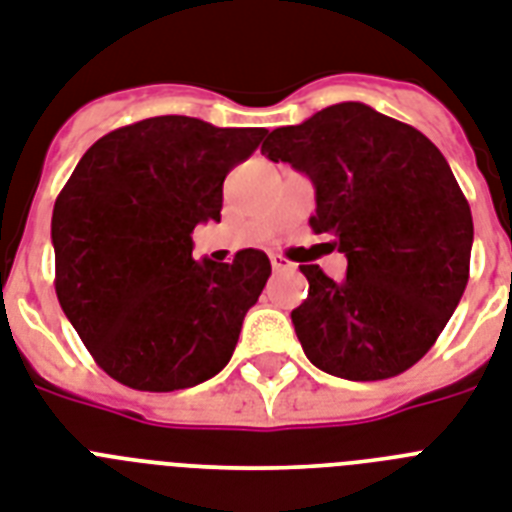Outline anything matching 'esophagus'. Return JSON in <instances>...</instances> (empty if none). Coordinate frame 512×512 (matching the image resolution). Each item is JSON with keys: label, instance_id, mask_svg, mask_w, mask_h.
<instances>
[{"label": "esophagus", "instance_id": "obj_1", "mask_svg": "<svg viewBox=\"0 0 512 512\" xmlns=\"http://www.w3.org/2000/svg\"><path fill=\"white\" fill-rule=\"evenodd\" d=\"M270 265H273L276 273H281V270H294V263H289V260L281 255H270Z\"/></svg>", "mask_w": 512, "mask_h": 512}]
</instances>
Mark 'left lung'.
Wrapping results in <instances>:
<instances>
[{
  "instance_id": "8db88e82",
  "label": "left lung",
  "mask_w": 512,
  "mask_h": 512,
  "mask_svg": "<svg viewBox=\"0 0 512 512\" xmlns=\"http://www.w3.org/2000/svg\"><path fill=\"white\" fill-rule=\"evenodd\" d=\"M263 155L313 181L310 226L347 257L339 284L299 265L310 289L292 323L307 360L350 381L407 371L447 326L471 268V207L444 155L363 102L270 131Z\"/></svg>"
}]
</instances>
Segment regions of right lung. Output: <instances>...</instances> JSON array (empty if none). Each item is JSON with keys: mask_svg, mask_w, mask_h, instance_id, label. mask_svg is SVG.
I'll return each instance as SVG.
<instances>
[{"mask_svg": "<svg viewBox=\"0 0 512 512\" xmlns=\"http://www.w3.org/2000/svg\"><path fill=\"white\" fill-rule=\"evenodd\" d=\"M265 128L160 115L91 144L54 202V289L107 376L189 389L226 368L270 276L260 249L197 263L191 231L220 220L223 181Z\"/></svg>", "mask_w": 512, "mask_h": 512, "instance_id": "obj_1", "label": "right lung"}]
</instances>
